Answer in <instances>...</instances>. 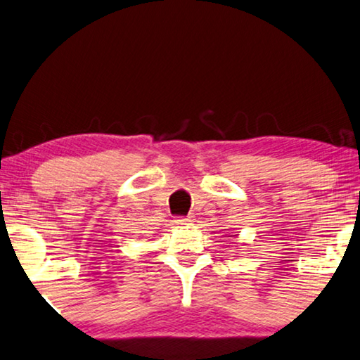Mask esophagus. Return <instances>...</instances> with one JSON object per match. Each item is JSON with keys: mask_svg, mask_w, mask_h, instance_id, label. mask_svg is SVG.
Listing matches in <instances>:
<instances>
[{"mask_svg": "<svg viewBox=\"0 0 360 360\" xmlns=\"http://www.w3.org/2000/svg\"><path fill=\"white\" fill-rule=\"evenodd\" d=\"M191 222H192V219L191 217H186V216H178V217L174 219V224L176 225H181V227H182V225H188Z\"/></svg>", "mask_w": 360, "mask_h": 360, "instance_id": "34e87169", "label": "esophagus"}]
</instances>
